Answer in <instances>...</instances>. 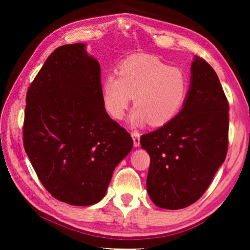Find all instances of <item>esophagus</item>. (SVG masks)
Here are the masks:
<instances>
[{"label":"esophagus","mask_w":250,"mask_h":250,"mask_svg":"<svg viewBox=\"0 0 250 250\" xmlns=\"http://www.w3.org/2000/svg\"><path fill=\"white\" fill-rule=\"evenodd\" d=\"M131 135H132V139H133V146H140V133H139L138 131H133V132L131 133Z\"/></svg>","instance_id":"obj_1"}]
</instances>
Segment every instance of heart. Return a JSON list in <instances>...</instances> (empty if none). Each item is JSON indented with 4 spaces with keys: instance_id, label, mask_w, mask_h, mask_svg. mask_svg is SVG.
Instances as JSON below:
<instances>
[{
    "instance_id": "1",
    "label": "heart",
    "mask_w": 250,
    "mask_h": 250,
    "mask_svg": "<svg viewBox=\"0 0 250 250\" xmlns=\"http://www.w3.org/2000/svg\"><path fill=\"white\" fill-rule=\"evenodd\" d=\"M189 79L179 67L149 56L122 61L116 74L105 76L101 91L105 111L115 120L124 119L131 97L134 108L130 124L135 126L150 121L163 125L179 115L188 98Z\"/></svg>"
}]
</instances>
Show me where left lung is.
Here are the masks:
<instances>
[{
	"instance_id": "1",
	"label": "left lung",
	"mask_w": 250,
	"mask_h": 250,
	"mask_svg": "<svg viewBox=\"0 0 250 250\" xmlns=\"http://www.w3.org/2000/svg\"><path fill=\"white\" fill-rule=\"evenodd\" d=\"M191 73L179 115L140 139L151 159L147 193L161 208L180 209L195 203L227 154L229 104L222 84L208 62L197 56Z\"/></svg>"
}]
</instances>
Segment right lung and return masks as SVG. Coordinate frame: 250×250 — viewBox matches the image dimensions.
I'll use <instances>...</instances> for the list:
<instances>
[{"label":"right lung","mask_w":250,"mask_h":250,"mask_svg":"<svg viewBox=\"0 0 250 250\" xmlns=\"http://www.w3.org/2000/svg\"><path fill=\"white\" fill-rule=\"evenodd\" d=\"M23 142L42 184L56 200L88 206L104 196L133 140L105 111L100 65L84 44L55 49L29 84Z\"/></svg>","instance_id":"add662e5"}]
</instances>
